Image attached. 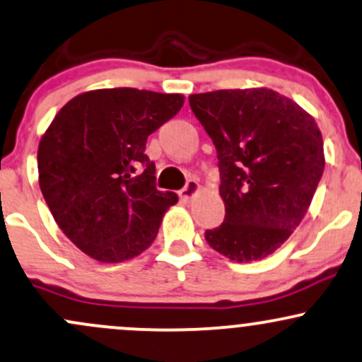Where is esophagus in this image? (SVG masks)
Returning <instances> with one entry per match:
<instances>
[{
	"label": "esophagus",
	"instance_id": "1",
	"mask_svg": "<svg viewBox=\"0 0 362 362\" xmlns=\"http://www.w3.org/2000/svg\"><path fill=\"white\" fill-rule=\"evenodd\" d=\"M197 190H199V184H197V180L190 178V180H187V184H185V187L178 190V196H180V199L190 201L194 197V194L197 192Z\"/></svg>",
	"mask_w": 362,
	"mask_h": 362
}]
</instances>
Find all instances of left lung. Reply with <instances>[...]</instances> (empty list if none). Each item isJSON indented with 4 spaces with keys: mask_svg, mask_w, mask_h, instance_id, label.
<instances>
[{
    "mask_svg": "<svg viewBox=\"0 0 362 362\" xmlns=\"http://www.w3.org/2000/svg\"><path fill=\"white\" fill-rule=\"evenodd\" d=\"M189 105L216 148L225 202L206 240L232 261L263 259L303 221L323 175L315 118L266 87L190 94Z\"/></svg>",
    "mask_w": 362,
    "mask_h": 362,
    "instance_id": "left-lung-1",
    "label": "left lung"
}]
</instances>
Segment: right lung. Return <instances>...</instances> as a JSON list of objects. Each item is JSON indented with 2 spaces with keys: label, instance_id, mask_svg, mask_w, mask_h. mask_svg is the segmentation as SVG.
<instances>
[{
  "label": "right lung",
  "instance_id": "right-lung-1",
  "mask_svg": "<svg viewBox=\"0 0 362 362\" xmlns=\"http://www.w3.org/2000/svg\"><path fill=\"white\" fill-rule=\"evenodd\" d=\"M184 105L182 94L98 89L66 103L39 142V185L69 239L101 263L153 244L177 194L156 189L146 142Z\"/></svg>",
  "mask_w": 362,
  "mask_h": 362
}]
</instances>
